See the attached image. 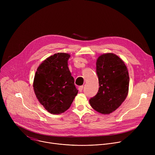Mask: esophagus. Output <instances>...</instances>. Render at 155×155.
I'll return each mask as SVG.
<instances>
[{"label":"esophagus","instance_id":"1","mask_svg":"<svg viewBox=\"0 0 155 155\" xmlns=\"http://www.w3.org/2000/svg\"><path fill=\"white\" fill-rule=\"evenodd\" d=\"M83 89V86H80V87H78V90H79L80 92H82Z\"/></svg>","mask_w":155,"mask_h":155}]
</instances>
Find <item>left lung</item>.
Here are the masks:
<instances>
[{
    "mask_svg": "<svg viewBox=\"0 0 155 155\" xmlns=\"http://www.w3.org/2000/svg\"><path fill=\"white\" fill-rule=\"evenodd\" d=\"M99 91L90 99L92 108L101 114H110L124 101L129 91V77L126 65L117 55L108 53L96 61Z\"/></svg>",
    "mask_w": 155,
    "mask_h": 155,
    "instance_id": "8db88e82",
    "label": "left lung"
}]
</instances>
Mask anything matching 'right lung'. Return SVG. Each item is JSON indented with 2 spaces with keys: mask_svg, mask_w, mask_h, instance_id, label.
Here are the masks:
<instances>
[{
  "mask_svg": "<svg viewBox=\"0 0 155 155\" xmlns=\"http://www.w3.org/2000/svg\"><path fill=\"white\" fill-rule=\"evenodd\" d=\"M70 57L68 53H56L44 60L35 74V94L51 114L59 115L68 110L78 93L68 68Z\"/></svg>",
  "mask_w": 155,
  "mask_h": 155,
  "instance_id": "right-lung-1",
  "label": "right lung"
}]
</instances>
